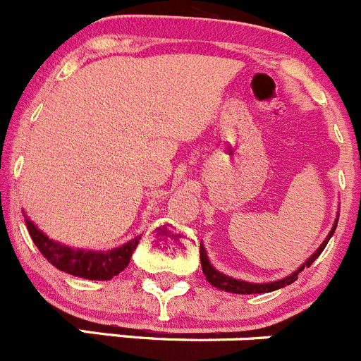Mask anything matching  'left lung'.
<instances>
[{"label":"left lung","instance_id":"1","mask_svg":"<svg viewBox=\"0 0 361 361\" xmlns=\"http://www.w3.org/2000/svg\"><path fill=\"white\" fill-rule=\"evenodd\" d=\"M337 222L338 219L335 220V226L334 229L330 231V234H328L326 240L323 241V245H321L319 248H317L316 252H314L312 255H310L309 259H307L305 264L302 266L300 269H296L295 274H291L289 277L282 279V281H277V282H268V284H250V282H245V281H236V279H231V277H226L224 274H219L215 268H213L212 264H209L208 261V255H206V250L204 247L201 245V250H199V255H201V266H202V274H204L206 281L209 282L212 286H215L216 289H222V291H227V293H236V295H257V293H269V291H275V289H281L284 288V286H289L293 284V282L298 279V274L302 271L303 268H309L310 264H312L314 261H316L317 257L321 255V252L324 250V247H326V243L330 241L331 234L335 233V227H337Z\"/></svg>","mask_w":361,"mask_h":361}]
</instances>
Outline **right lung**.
Wrapping results in <instances>:
<instances>
[{
	"label": "right lung",
	"instance_id": "1",
	"mask_svg": "<svg viewBox=\"0 0 361 361\" xmlns=\"http://www.w3.org/2000/svg\"><path fill=\"white\" fill-rule=\"evenodd\" d=\"M27 231L40 250V254L65 274L75 275V277L90 279V281H111L114 275L123 271L130 262L132 254L137 247L141 238L128 241L121 245L120 248H114L109 252H92V250H75L66 245L56 243L54 240H49L42 231L37 229L33 222L26 219Z\"/></svg>",
	"mask_w": 361,
	"mask_h": 361
}]
</instances>
